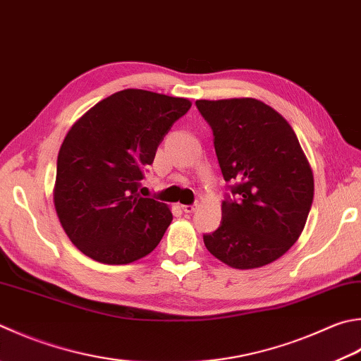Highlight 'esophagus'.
Returning a JSON list of instances; mask_svg holds the SVG:
<instances>
[{"label": "esophagus", "mask_w": 361, "mask_h": 361, "mask_svg": "<svg viewBox=\"0 0 361 361\" xmlns=\"http://www.w3.org/2000/svg\"><path fill=\"white\" fill-rule=\"evenodd\" d=\"M196 207H198V204H188V206L185 204V206H182V210L185 214H193L195 210H196Z\"/></svg>", "instance_id": "esophagus-1"}]
</instances>
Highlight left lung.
<instances>
[{"label":"left lung","mask_w":361,"mask_h":361,"mask_svg":"<svg viewBox=\"0 0 361 361\" xmlns=\"http://www.w3.org/2000/svg\"><path fill=\"white\" fill-rule=\"evenodd\" d=\"M214 133L228 185L221 223L204 245L234 269H256L281 257L307 223L314 180L292 130L280 113L256 99L196 100Z\"/></svg>","instance_id":"8db88e82"}]
</instances>
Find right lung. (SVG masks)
Instances as JSON below:
<instances>
[{"instance_id": "add662e5", "label": "right lung", "mask_w": 361, "mask_h": 361, "mask_svg": "<svg viewBox=\"0 0 361 361\" xmlns=\"http://www.w3.org/2000/svg\"><path fill=\"white\" fill-rule=\"evenodd\" d=\"M192 104L142 90L99 102L75 122L59 149L54 207L81 253L130 264L157 247L173 220L165 202L138 193L145 169Z\"/></svg>"}]
</instances>
